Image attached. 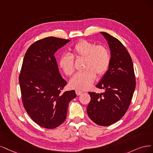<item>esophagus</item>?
<instances>
[{
  "label": "esophagus",
  "mask_w": 153,
  "mask_h": 153,
  "mask_svg": "<svg viewBox=\"0 0 153 153\" xmlns=\"http://www.w3.org/2000/svg\"><path fill=\"white\" fill-rule=\"evenodd\" d=\"M76 95L78 96V95H81L82 93V91H79V90H76Z\"/></svg>",
  "instance_id": "esophagus-1"
}]
</instances>
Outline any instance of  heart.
<instances>
[{
  "mask_svg": "<svg viewBox=\"0 0 153 153\" xmlns=\"http://www.w3.org/2000/svg\"><path fill=\"white\" fill-rule=\"evenodd\" d=\"M74 58H84L82 66L84 70L76 74L69 81L70 86L77 90L89 88L96 74L98 76L104 74L110 63L109 53L104 46L81 40L72 49V55L63 54L59 58V67L66 76H72L74 72Z\"/></svg>",
  "mask_w": 153,
  "mask_h": 153,
  "instance_id": "1",
  "label": "heart"
}]
</instances>
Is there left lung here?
<instances>
[{
	"instance_id": "left-lung-1",
	"label": "left lung",
	"mask_w": 153,
	"mask_h": 153,
	"mask_svg": "<svg viewBox=\"0 0 153 153\" xmlns=\"http://www.w3.org/2000/svg\"><path fill=\"white\" fill-rule=\"evenodd\" d=\"M100 33L109 44L111 57L109 69L96 86L105 91L88 93L91 100L87 113L97 125L107 126L125 114L131 103L136 81L131 58L125 46L110 34Z\"/></svg>"
}]
</instances>
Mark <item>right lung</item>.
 <instances>
[{
  "instance_id": "add662e5",
  "label": "right lung",
  "mask_w": 153,
  "mask_h": 153,
  "mask_svg": "<svg viewBox=\"0 0 153 153\" xmlns=\"http://www.w3.org/2000/svg\"><path fill=\"white\" fill-rule=\"evenodd\" d=\"M70 41L48 37L38 40L25 55L19 82L23 105L37 125L53 129L65 121L74 90L62 92L67 82L59 72L55 52Z\"/></svg>"
}]
</instances>
